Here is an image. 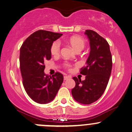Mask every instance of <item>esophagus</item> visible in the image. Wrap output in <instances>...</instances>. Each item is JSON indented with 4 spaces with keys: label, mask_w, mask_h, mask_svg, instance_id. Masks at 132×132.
Segmentation results:
<instances>
[{
    "label": "esophagus",
    "mask_w": 132,
    "mask_h": 132,
    "mask_svg": "<svg viewBox=\"0 0 132 132\" xmlns=\"http://www.w3.org/2000/svg\"><path fill=\"white\" fill-rule=\"evenodd\" d=\"M69 78H70V77H69V76H64V80H67V79H69Z\"/></svg>",
    "instance_id": "34e87169"
}]
</instances>
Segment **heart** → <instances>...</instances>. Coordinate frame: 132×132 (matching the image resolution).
Wrapping results in <instances>:
<instances>
[{
	"label": "heart",
	"instance_id": "obj_1",
	"mask_svg": "<svg viewBox=\"0 0 132 132\" xmlns=\"http://www.w3.org/2000/svg\"><path fill=\"white\" fill-rule=\"evenodd\" d=\"M68 43L71 46V47L77 51H81L84 48L85 46V40L81 37L78 36H74L69 37L68 39ZM61 44L59 40H55L53 43V44L51 46L50 51L51 54L54 56H58L60 52ZM64 66L68 69H71V65L68 63H64Z\"/></svg>",
	"mask_w": 132,
	"mask_h": 132
}]
</instances>
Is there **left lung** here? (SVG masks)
Returning <instances> with one entry per match:
<instances>
[{
    "mask_svg": "<svg viewBox=\"0 0 132 132\" xmlns=\"http://www.w3.org/2000/svg\"><path fill=\"white\" fill-rule=\"evenodd\" d=\"M85 34L89 40L90 53L80 73L86 76L84 81L73 78L76 85L71 93L76 101L89 105L98 100L106 89L112 69V56L103 37L92 30H86Z\"/></svg>",
    "mask_w": 132,
    "mask_h": 132,
    "instance_id": "left-lung-1",
    "label": "left lung"
}]
</instances>
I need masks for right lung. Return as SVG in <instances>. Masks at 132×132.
Listing matches in <instances>:
<instances>
[{"mask_svg": "<svg viewBox=\"0 0 132 132\" xmlns=\"http://www.w3.org/2000/svg\"><path fill=\"white\" fill-rule=\"evenodd\" d=\"M63 34L39 30L29 36L20 50V69L27 95L37 103L53 100L63 82V75H45L44 61L51 58V46Z\"/></svg>", "mask_w": 132, "mask_h": 132, "instance_id": "1", "label": "right lung"}]
</instances>
